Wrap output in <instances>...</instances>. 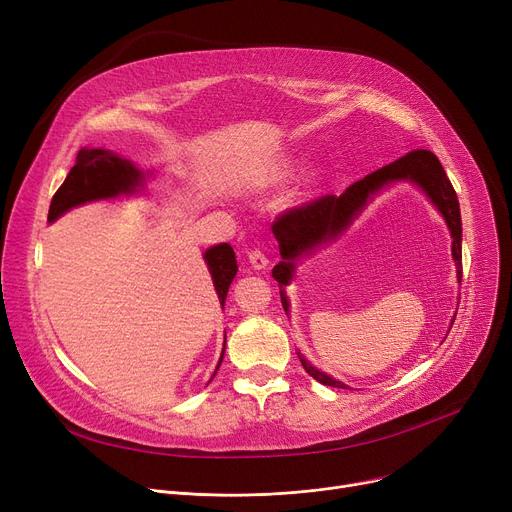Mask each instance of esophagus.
I'll return each mask as SVG.
<instances>
[{"label": "esophagus", "mask_w": 512, "mask_h": 512, "mask_svg": "<svg viewBox=\"0 0 512 512\" xmlns=\"http://www.w3.org/2000/svg\"><path fill=\"white\" fill-rule=\"evenodd\" d=\"M249 263L255 267V270H265L267 263H270V259H267V255L261 249H253L249 253Z\"/></svg>", "instance_id": "1"}]
</instances>
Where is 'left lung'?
I'll list each match as a JSON object with an SVG mask.
<instances>
[{
	"mask_svg": "<svg viewBox=\"0 0 512 512\" xmlns=\"http://www.w3.org/2000/svg\"><path fill=\"white\" fill-rule=\"evenodd\" d=\"M396 180H413L415 184H419L427 193V197L434 201V205L444 215V220L452 234V257L456 261V278H459V282H461V278H463V270H461V261H463L461 232H463V228H461L459 199H456L452 182L448 180V176L440 164V159L427 149H413L407 155L394 159L392 164L353 182L340 197L321 195L317 199H311L303 205H297V207L286 209L284 213H280L272 226V232L278 240L280 255H282V261L272 270L274 280L280 286H286L294 272V259H299L303 253L321 245V242H328V240L336 238L348 224L353 222V218H357L359 211L365 207L367 199L373 193H378L380 188H384L386 184L396 182ZM280 297H282V307L286 311L288 301H286L282 290H280ZM299 359H301L305 371L319 384L346 390V386L342 382L332 380L330 375L315 369L303 357H299Z\"/></svg>",
	"mask_w": 512,
	"mask_h": 512,
	"instance_id": "1",
	"label": "left lung"
}]
</instances>
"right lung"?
I'll use <instances>...</instances> for the list:
<instances>
[{
	"mask_svg": "<svg viewBox=\"0 0 512 512\" xmlns=\"http://www.w3.org/2000/svg\"><path fill=\"white\" fill-rule=\"evenodd\" d=\"M141 182V170L134 168L128 159H122L120 155L105 149H80L76 155L74 168L68 172L66 180L51 199L47 220H58L64 211L76 205H83L87 201L110 199L122 193H134L137 186H141ZM203 257L209 265L215 292H218L220 303L224 307L230 282L234 280L238 270L234 251L230 245L222 242V245L205 251Z\"/></svg>",
	"mask_w": 512,
	"mask_h": 512,
	"instance_id": "right-lung-1",
	"label": "right lung"
}]
</instances>
